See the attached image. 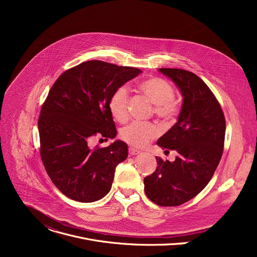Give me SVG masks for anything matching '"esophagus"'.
Wrapping results in <instances>:
<instances>
[{"label":"esophagus","mask_w":257,"mask_h":257,"mask_svg":"<svg viewBox=\"0 0 257 257\" xmlns=\"http://www.w3.org/2000/svg\"><path fill=\"white\" fill-rule=\"evenodd\" d=\"M140 153H141L140 151L135 150L134 148H130V149H129V154H130L131 156H136V155H139Z\"/></svg>","instance_id":"34e87169"}]
</instances>
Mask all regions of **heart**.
Returning <instances> with one entry per match:
<instances>
[{"label": "heart", "instance_id": "obj_1", "mask_svg": "<svg viewBox=\"0 0 257 257\" xmlns=\"http://www.w3.org/2000/svg\"><path fill=\"white\" fill-rule=\"evenodd\" d=\"M139 89L155 104L154 113L159 119L166 123H171L177 118L180 105L174 98L175 91L173 86L167 80L160 77L145 79L139 84ZM128 102L129 92L125 85L119 86L108 99L109 112L121 123L128 120ZM157 135L158 130L151 123L133 122L120 131V136L125 142L138 149L148 145Z\"/></svg>", "mask_w": 257, "mask_h": 257}]
</instances>
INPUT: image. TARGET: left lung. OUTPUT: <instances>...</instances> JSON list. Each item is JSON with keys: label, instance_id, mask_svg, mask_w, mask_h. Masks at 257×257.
<instances>
[{"label": "left lung", "instance_id": "1", "mask_svg": "<svg viewBox=\"0 0 257 257\" xmlns=\"http://www.w3.org/2000/svg\"><path fill=\"white\" fill-rule=\"evenodd\" d=\"M181 91L177 123L157 144L178 153L174 162L157 157V170L144 178V191L161 206H177L195 197L208 184L221 161L226 121L219 102L197 75L183 69L161 68Z\"/></svg>", "mask_w": 257, "mask_h": 257}]
</instances>
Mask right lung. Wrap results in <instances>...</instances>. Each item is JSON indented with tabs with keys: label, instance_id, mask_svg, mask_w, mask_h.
Segmentation results:
<instances>
[{
	"label": "right lung",
	"instance_id": "obj_1",
	"mask_svg": "<svg viewBox=\"0 0 257 257\" xmlns=\"http://www.w3.org/2000/svg\"><path fill=\"white\" fill-rule=\"evenodd\" d=\"M140 73L133 67L87 61L65 71L49 91L39 118L40 152L52 182L67 197L93 202L111 190L128 146L116 140L91 149L88 142L97 134L105 140L116 137L108 99Z\"/></svg>",
	"mask_w": 257,
	"mask_h": 257
}]
</instances>
